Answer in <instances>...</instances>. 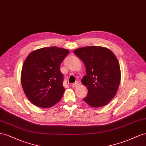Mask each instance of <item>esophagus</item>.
<instances>
[{
  "label": "esophagus",
  "instance_id": "esophagus-1",
  "mask_svg": "<svg viewBox=\"0 0 146 146\" xmlns=\"http://www.w3.org/2000/svg\"><path fill=\"white\" fill-rule=\"evenodd\" d=\"M80 85V82H79V81H76L75 83H74V84H73L72 85V87H76L79 86Z\"/></svg>",
  "mask_w": 146,
  "mask_h": 146
}]
</instances>
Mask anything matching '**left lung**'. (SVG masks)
<instances>
[{"label": "left lung", "mask_w": 146, "mask_h": 146, "mask_svg": "<svg viewBox=\"0 0 146 146\" xmlns=\"http://www.w3.org/2000/svg\"><path fill=\"white\" fill-rule=\"evenodd\" d=\"M74 54L86 66L87 75L81 82L88 92L83 98L92 107L105 106L114 97L120 82V69L117 57L110 49L102 46L76 49Z\"/></svg>", "instance_id": "1"}]
</instances>
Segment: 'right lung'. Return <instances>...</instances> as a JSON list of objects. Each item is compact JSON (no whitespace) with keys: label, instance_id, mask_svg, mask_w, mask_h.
<instances>
[{"label":"right lung","instance_id":"add662e5","mask_svg":"<svg viewBox=\"0 0 146 146\" xmlns=\"http://www.w3.org/2000/svg\"><path fill=\"white\" fill-rule=\"evenodd\" d=\"M69 52L51 46L36 49L27 57L21 81L26 97L34 105L47 108L60 100L65 89L60 65Z\"/></svg>","mask_w":146,"mask_h":146}]
</instances>
